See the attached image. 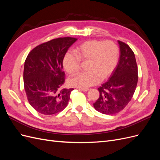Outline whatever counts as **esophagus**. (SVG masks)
<instances>
[{
    "mask_svg": "<svg viewBox=\"0 0 160 160\" xmlns=\"http://www.w3.org/2000/svg\"><path fill=\"white\" fill-rule=\"evenodd\" d=\"M78 89L79 91H83V92H85V91H88L89 90V89H87V88H78Z\"/></svg>",
    "mask_w": 160,
    "mask_h": 160,
    "instance_id": "1",
    "label": "esophagus"
}]
</instances>
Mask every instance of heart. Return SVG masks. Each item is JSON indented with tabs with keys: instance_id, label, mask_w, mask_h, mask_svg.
<instances>
[{
	"instance_id": "b5f03b06",
	"label": "heart",
	"mask_w": 160,
	"mask_h": 160,
	"mask_svg": "<svg viewBox=\"0 0 160 160\" xmlns=\"http://www.w3.org/2000/svg\"><path fill=\"white\" fill-rule=\"evenodd\" d=\"M74 54L67 52L62 59V65L70 75H75L80 69L81 61L87 62L86 71L68 80L70 86L87 88L104 81L112 73L118 64L119 49L110 40H89L75 47Z\"/></svg>"
}]
</instances>
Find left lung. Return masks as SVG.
<instances>
[{
    "mask_svg": "<svg viewBox=\"0 0 160 160\" xmlns=\"http://www.w3.org/2000/svg\"><path fill=\"white\" fill-rule=\"evenodd\" d=\"M119 60L109 80L98 88L99 97L93 103L99 112L113 115L122 111L136 89L138 73L134 52L128 45L118 41Z\"/></svg>",
    "mask_w": 160,
    "mask_h": 160,
    "instance_id": "8db88e82",
    "label": "left lung"
}]
</instances>
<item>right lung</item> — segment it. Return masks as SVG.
Segmentation results:
<instances>
[{
    "label": "right lung",
    "mask_w": 160,
    "mask_h": 160,
    "mask_svg": "<svg viewBox=\"0 0 160 160\" xmlns=\"http://www.w3.org/2000/svg\"><path fill=\"white\" fill-rule=\"evenodd\" d=\"M77 40L73 37L54 38L28 53L24 66V88L28 103L39 113L54 115L68 104L74 89H62L65 80L62 59Z\"/></svg>",
    "instance_id": "obj_1"
}]
</instances>
